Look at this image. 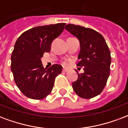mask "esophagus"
Segmentation results:
<instances>
[{
  "instance_id": "34e87169",
  "label": "esophagus",
  "mask_w": 128,
  "mask_h": 128,
  "mask_svg": "<svg viewBox=\"0 0 128 128\" xmlns=\"http://www.w3.org/2000/svg\"><path fill=\"white\" fill-rule=\"evenodd\" d=\"M62 71H63V72H68V69H66V68H63V69H62Z\"/></svg>"
}]
</instances>
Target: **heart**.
<instances>
[{
	"instance_id": "obj_1",
	"label": "heart",
	"mask_w": 128,
	"mask_h": 128,
	"mask_svg": "<svg viewBox=\"0 0 128 128\" xmlns=\"http://www.w3.org/2000/svg\"><path fill=\"white\" fill-rule=\"evenodd\" d=\"M67 64H68V63H67V62H64V63H63V64H64V66H66V65H67Z\"/></svg>"
}]
</instances>
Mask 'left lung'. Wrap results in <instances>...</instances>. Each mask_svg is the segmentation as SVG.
<instances>
[{"mask_svg":"<svg viewBox=\"0 0 128 128\" xmlns=\"http://www.w3.org/2000/svg\"><path fill=\"white\" fill-rule=\"evenodd\" d=\"M65 29L80 42V50L77 66L84 67V73L78 74L72 83L73 90L80 97L91 99L105 88L110 74L111 53L105 39L94 29L68 24Z\"/></svg>","mask_w":128,"mask_h":128,"instance_id":"left-lung-1","label":"left lung"}]
</instances>
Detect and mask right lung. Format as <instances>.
<instances>
[{"mask_svg":"<svg viewBox=\"0 0 128 128\" xmlns=\"http://www.w3.org/2000/svg\"><path fill=\"white\" fill-rule=\"evenodd\" d=\"M66 23L34 27L17 39L11 55L10 68L16 86L30 99H42L51 92L62 66L44 68L41 58L51 50L52 41L62 34Z\"/></svg>","mask_w":128,"mask_h":128,"instance_id":"obj_1","label":"right lung"}]
</instances>
